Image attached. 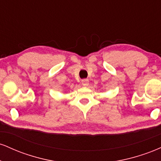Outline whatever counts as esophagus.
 Here are the masks:
<instances>
[{"label":"esophagus","instance_id":"obj_1","mask_svg":"<svg viewBox=\"0 0 161 161\" xmlns=\"http://www.w3.org/2000/svg\"><path fill=\"white\" fill-rule=\"evenodd\" d=\"M82 85L83 86H88L89 85V80L87 79H84L82 80Z\"/></svg>","mask_w":161,"mask_h":161}]
</instances>
